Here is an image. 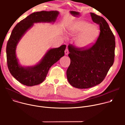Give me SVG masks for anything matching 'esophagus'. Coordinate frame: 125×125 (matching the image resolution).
I'll use <instances>...</instances> for the list:
<instances>
[{
	"label": "esophagus",
	"mask_w": 125,
	"mask_h": 125,
	"mask_svg": "<svg viewBox=\"0 0 125 125\" xmlns=\"http://www.w3.org/2000/svg\"><path fill=\"white\" fill-rule=\"evenodd\" d=\"M68 53H69V49L68 48H67L65 50V55H67L68 54Z\"/></svg>",
	"instance_id": "1"
}]
</instances>
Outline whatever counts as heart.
Segmentation results:
<instances>
[{"instance_id": "b5f03b06", "label": "heart", "mask_w": 125, "mask_h": 125, "mask_svg": "<svg viewBox=\"0 0 125 125\" xmlns=\"http://www.w3.org/2000/svg\"><path fill=\"white\" fill-rule=\"evenodd\" d=\"M70 34L79 35L76 43L81 48L91 46L96 40L99 34L97 27L85 22L79 21L74 23L68 30Z\"/></svg>"}]
</instances>
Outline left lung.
<instances>
[{"mask_svg": "<svg viewBox=\"0 0 125 125\" xmlns=\"http://www.w3.org/2000/svg\"><path fill=\"white\" fill-rule=\"evenodd\" d=\"M93 21L99 25L100 33L96 42L89 47L78 48L69 44L71 60L66 74L73 86L88 88L100 83L112 66L115 57V39L103 17L91 13Z\"/></svg>", "mask_w": 125, "mask_h": 125, "instance_id": "8db88e82", "label": "left lung"}]
</instances>
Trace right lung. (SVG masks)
Instances as JSON below:
<instances>
[{
	"mask_svg": "<svg viewBox=\"0 0 125 125\" xmlns=\"http://www.w3.org/2000/svg\"><path fill=\"white\" fill-rule=\"evenodd\" d=\"M57 11L34 12L18 23L11 32L6 46L8 69L18 81L27 86L39 84L45 80L50 68L64 55L66 45L50 49L42 61L31 67L20 66L16 55V48L21 37L34 23L54 22L59 14Z\"/></svg>",
	"mask_w": 125,
	"mask_h": 125,
	"instance_id": "1",
	"label": "right lung"
}]
</instances>
